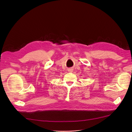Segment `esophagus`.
Returning <instances> with one entry per match:
<instances>
[{
    "mask_svg": "<svg viewBox=\"0 0 132 132\" xmlns=\"http://www.w3.org/2000/svg\"><path fill=\"white\" fill-rule=\"evenodd\" d=\"M70 70V72H71V71H72V70Z\"/></svg>",
    "mask_w": 132,
    "mask_h": 132,
    "instance_id": "1",
    "label": "esophagus"
}]
</instances>
